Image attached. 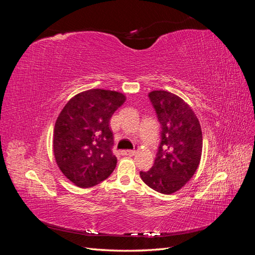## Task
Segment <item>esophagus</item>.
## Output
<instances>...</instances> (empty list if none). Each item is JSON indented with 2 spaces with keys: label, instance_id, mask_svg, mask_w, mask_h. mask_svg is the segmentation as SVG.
<instances>
[{
  "label": "esophagus",
  "instance_id": "esophagus-1",
  "mask_svg": "<svg viewBox=\"0 0 255 255\" xmlns=\"http://www.w3.org/2000/svg\"><path fill=\"white\" fill-rule=\"evenodd\" d=\"M136 151L135 150H125L122 151V154L123 155H128V156H132V155H135Z\"/></svg>",
  "mask_w": 255,
  "mask_h": 255
}]
</instances>
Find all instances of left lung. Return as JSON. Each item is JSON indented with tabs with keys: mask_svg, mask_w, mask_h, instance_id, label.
<instances>
[{
	"mask_svg": "<svg viewBox=\"0 0 255 255\" xmlns=\"http://www.w3.org/2000/svg\"><path fill=\"white\" fill-rule=\"evenodd\" d=\"M149 98L161 126V136L152 168L140 171V177L150 188L171 195L199 167L203 145L201 126L191 107L179 96L154 90Z\"/></svg>",
	"mask_w": 255,
	"mask_h": 255,
	"instance_id": "8db88e82",
	"label": "left lung"
}]
</instances>
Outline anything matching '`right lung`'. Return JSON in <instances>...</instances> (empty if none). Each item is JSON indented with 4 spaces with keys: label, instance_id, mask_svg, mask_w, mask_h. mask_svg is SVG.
I'll list each match as a JSON object with an SVG mask.
<instances>
[{
    "label": "right lung",
    "instance_id": "right-lung-1",
    "mask_svg": "<svg viewBox=\"0 0 255 255\" xmlns=\"http://www.w3.org/2000/svg\"><path fill=\"white\" fill-rule=\"evenodd\" d=\"M125 102L121 92L89 89L69 100L60 112L53 152L60 171L76 186L92 187L114 171L117 157L110 119Z\"/></svg>",
    "mask_w": 255,
    "mask_h": 255
}]
</instances>
